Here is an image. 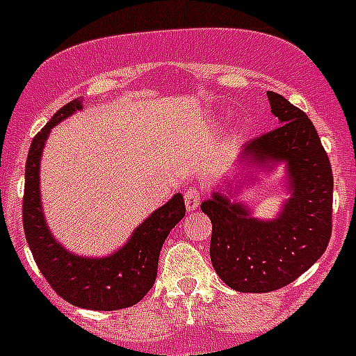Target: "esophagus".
Listing matches in <instances>:
<instances>
[{"label":"esophagus","mask_w":356,"mask_h":356,"mask_svg":"<svg viewBox=\"0 0 356 356\" xmlns=\"http://www.w3.org/2000/svg\"><path fill=\"white\" fill-rule=\"evenodd\" d=\"M184 200H185V209L188 212H193L200 207V200H201V193L197 187H187L185 188V194H184Z\"/></svg>","instance_id":"34e87169"}]
</instances>
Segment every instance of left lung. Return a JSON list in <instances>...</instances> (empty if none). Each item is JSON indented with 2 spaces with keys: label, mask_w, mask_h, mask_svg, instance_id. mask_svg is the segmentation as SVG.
<instances>
[{
  "label": "left lung",
  "mask_w": 356,
  "mask_h": 356,
  "mask_svg": "<svg viewBox=\"0 0 356 356\" xmlns=\"http://www.w3.org/2000/svg\"><path fill=\"white\" fill-rule=\"evenodd\" d=\"M267 97L278 127L244 144L238 160L250 165V172L251 163L257 169L285 163L291 197L282 212L262 221L222 193L201 203L212 221L213 269L238 292L285 287L321 259L332 237L333 175L319 135L308 115L282 94L269 90Z\"/></svg>",
  "instance_id": "left-lung-1"
}]
</instances>
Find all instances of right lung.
<instances>
[{"label": "right lung", "mask_w": 356, "mask_h": 356, "mask_svg": "<svg viewBox=\"0 0 356 356\" xmlns=\"http://www.w3.org/2000/svg\"><path fill=\"white\" fill-rule=\"evenodd\" d=\"M81 108L76 97L62 106L31 140L24 171L23 226L37 267L67 303L89 310H119L139 303L155 284L159 254L169 232L185 216L181 194H175L135 228L121 250L108 257H80L65 250L49 232L40 203L39 169L49 131Z\"/></svg>", "instance_id": "obj_1"}]
</instances>
